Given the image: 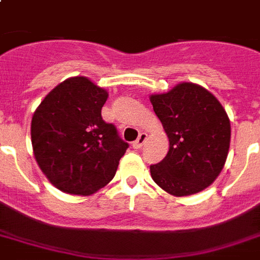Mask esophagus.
Masks as SVG:
<instances>
[{
    "mask_svg": "<svg viewBox=\"0 0 260 260\" xmlns=\"http://www.w3.org/2000/svg\"><path fill=\"white\" fill-rule=\"evenodd\" d=\"M146 140H147V134L146 132H142V134L139 135V138L135 140L132 146H134V148H142L143 144L146 143Z\"/></svg>",
    "mask_w": 260,
    "mask_h": 260,
    "instance_id": "1",
    "label": "esophagus"
}]
</instances>
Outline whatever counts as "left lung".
Listing matches in <instances>:
<instances>
[{
	"label": "left lung",
	"mask_w": 260,
	"mask_h": 260,
	"mask_svg": "<svg viewBox=\"0 0 260 260\" xmlns=\"http://www.w3.org/2000/svg\"><path fill=\"white\" fill-rule=\"evenodd\" d=\"M150 101L170 142L165 159L150 166L151 177L175 197L200 193L213 183L228 156L225 109L205 87L191 82L152 94Z\"/></svg>",
	"instance_id": "left-lung-1"
}]
</instances>
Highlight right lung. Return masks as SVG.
Here are the masks:
<instances>
[{
	"instance_id": "right-lung-1",
	"label": "right lung",
	"mask_w": 260,
	"mask_h": 260,
	"mask_svg": "<svg viewBox=\"0 0 260 260\" xmlns=\"http://www.w3.org/2000/svg\"><path fill=\"white\" fill-rule=\"evenodd\" d=\"M106 100L105 89L86 77H73L51 90L35 110V159L56 189L90 196L113 179L128 143L102 120Z\"/></svg>"
}]
</instances>
